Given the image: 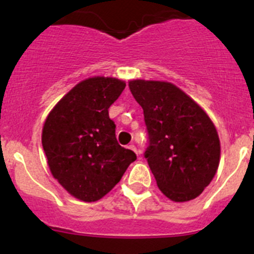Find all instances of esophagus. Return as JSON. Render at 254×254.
<instances>
[{
	"label": "esophagus",
	"mask_w": 254,
	"mask_h": 254,
	"mask_svg": "<svg viewBox=\"0 0 254 254\" xmlns=\"http://www.w3.org/2000/svg\"><path fill=\"white\" fill-rule=\"evenodd\" d=\"M129 149H130V150H132V151H134V152H135V154H139V151H137L136 146H135V145H134V144L129 145Z\"/></svg>",
	"instance_id": "1"
}]
</instances>
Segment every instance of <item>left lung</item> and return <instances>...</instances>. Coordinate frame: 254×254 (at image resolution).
<instances>
[{
    "label": "left lung",
    "mask_w": 254,
    "mask_h": 254,
    "mask_svg": "<svg viewBox=\"0 0 254 254\" xmlns=\"http://www.w3.org/2000/svg\"><path fill=\"white\" fill-rule=\"evenodd\" d=\"M130 92L144 110L150 170L161 192L175 202L196 198L220 164L217 130L202 108L176 85L131 80Z\"/></svg>",
    "instance_id": "obj_1"
}]
</instances>
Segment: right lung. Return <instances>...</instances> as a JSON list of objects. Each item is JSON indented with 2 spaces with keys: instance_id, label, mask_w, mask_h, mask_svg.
Masks as SVG:
<instances>
[{
  "instance_id": "right-lung-1",
  "label": "right lung",
  "mask_w": 254,
  "mask_h": 254,
  "mask_svg": "<svg viewBox=\"0 0 254 254\" xmlns=\"http://www.w3.org/2000/svg\"><path fill=\"white\" fill-rule=\"evenodd\" d=\"M117 78L94 77L75 85L44 122L42 145L54 179L72 196L94 202L136 160L118 144L109 108L125 88Z\"/></svg>"
}]
</instances>
